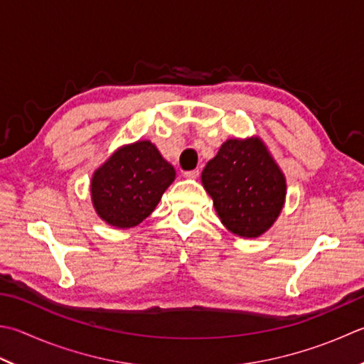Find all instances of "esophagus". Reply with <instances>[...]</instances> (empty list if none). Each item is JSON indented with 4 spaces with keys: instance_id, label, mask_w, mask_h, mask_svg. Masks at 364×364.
I'll return each instance as SVG.
<instances>
[{
    "instance_id": "1",
    "label": "esophagus",
    "mask_w": 364,
    "mask_h": 364,
    "mask_svg": "<svg viewBox=\"0 0 364 364\" xmlns=\"http://www.w3.org/2000/svg\"><path fill=\"white\" fill-rule=\"evenodd\" d=\"M185 179H198L200 177V169H193V171H185L183 173Z\"/></svg>"
}]
</instances>
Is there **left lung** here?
<instances>
[{"label": "left lung", "instance_id": "left-lung-1", "mask_svg": "<svg viewBox=\"0 0 364 364\" xmlns=\"http://www.w3.org/2000/svg\"><path fill=\"white\" fill-rule=\"evenodd\" d=\"M201 182L226 230L259 237L284 209L287 181L258 136L226 139L203 169Z\"/></svg>", "mask_w": 364, "mask_h": 364}]
</instances>
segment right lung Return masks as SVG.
<instances>
[{
	"mask_svg": "<svg viewBox=\"0 0 364 364\" xmlns=\"http://www.w3.org/2000/svg\"><path fill=\"white\" fill-rule=\"evenodd\" d=\"M174 179L176 169L155 144H125L95 169L90 181L93 209L107 225L133 228L152 214Z\"/></svg>",
	"mask_w": 364,
	"mask_h": 364,
	"instance_id": "add662e5",
	"label": "right lung"
}]
</instances>
